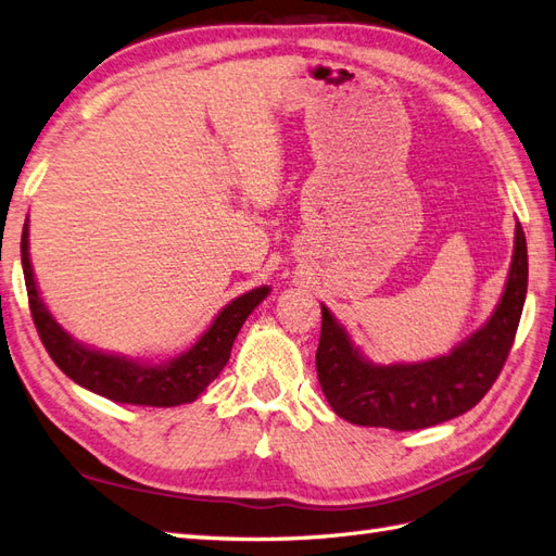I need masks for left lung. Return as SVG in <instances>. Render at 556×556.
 <instances>
[{
	"label": "left lung",
	"mask_w": 556,
	"mask_h": 556,
	"mask_svg": "<svg viewBox=\"0 0 556 556\" xmlns=\"http://www.w3.org/2000/svg\"><path fill=\"white\" fill-rule=\"evenodd\" d=\"M526 288L528 250L523 228L516 224L509 280L495 314L452 354L421 364H371L354 348L328 306H320L324 320L316 371L332 412L356 426L418 430L473 409L511 352Z\"/></svg>",
	"instance_id": "8db88e82"
}]
</instances>
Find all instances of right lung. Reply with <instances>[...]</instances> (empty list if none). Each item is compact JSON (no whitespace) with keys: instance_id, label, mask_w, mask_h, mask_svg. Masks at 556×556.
<instances>
[{"instance_id":"right-lung-1","label":"right lung","mask_w":556,"mask_h":556,"mask_svg":"<svg viewBox=\"0 0 556 556\" xmlns=\"http://www.w3.org/2000/svg\"><path fill=\"white\" fill-rule=\"evenodd\" d=\"M21 262L33 324L45 350L52 356V362L71 380H76L78 386L123 404L178 406L200 397L208 382L224 371V366L230 359L232 342H236L247 316L270 292L268 288H256L232 300L214 318V324L206 328L204 336L188 352L176 356V359L164 364H140L126 359V356H114L85 348V344L73 340L52 318V314L47 312L30 268L28 220L21 236Z\"/></svg>"}]
</instances>
